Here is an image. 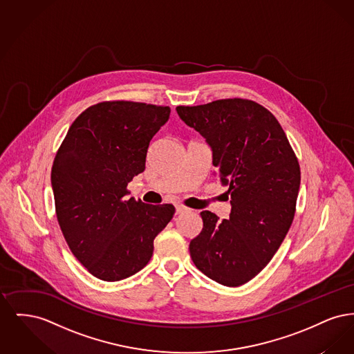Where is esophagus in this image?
Wrapping results in <instances>:
<instances>
[{"instance_id":"obj_1","label":"esophagus","mask_w":354,"mask_h":354,"mask_svg":"<svg viewBox=\"0 0 354 354\" xmlns=\"http://www.w3.org/2000/svg\"><path fill=\"white\" fill-rule=\"evenodd\" d=\"M188 209L185 208V205H176V215H179V214H183V212H187Z\"/></svg>"}]
</instances>
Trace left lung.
I'll return each mask as SVG.
<instances>
[{"label": "left lung", "mask_w": 354, "mask_h": 354, "mask_svg": "<svg viewBox=\"0 0 354 354\" xmlns=\"http://www.w3.org/2000/svg\"><path fill=\"white\" fill-rule=\"evenodd\" d=\"M178 115L202 135L212 165L230 185V219L203 211V230L189 254L221 286L248 283L277 252L295 218L300 166L277 119L256 102L234 98L178 106Z\"/></svg>", "instance_id": "left-lung-1"}]
</instances>
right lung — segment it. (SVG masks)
I'll return each instance as SVG.
<instances>
[{
	"mask_svg": "<svg viewBox=\"0 0 354 354\" xmlns=\"http://www.w3.org/2000/svg\"><path fill=\"white\" fill-rule=\"evenodd\" d=\"M169 106L101 102L73 122L51 167L55 214L70 251L93 276L119 281L146 267L172 204L130 198L127 185L146 169L152 136Z\"/></svg>",
	"mask_w": 354,
	"mask_h": 354,
	"instance_id": "obj_1",
	"label": "right lung"
}]
</instances>
